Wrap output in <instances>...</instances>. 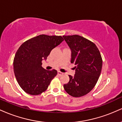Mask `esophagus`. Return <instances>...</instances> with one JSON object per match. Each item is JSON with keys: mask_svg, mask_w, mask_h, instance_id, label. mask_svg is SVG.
<instances>
[{"mask_svg": "<svg viewBox=\"0 0 122 122\" xmlns=\"http://www.w3.org/2000/svg\"><path fill=\"white\" fill-rule=\"evenodd\" d=\"M58 75L59 76H61V75H63V73L60 72V71H58Z\"/></svg>", "mask_w": 122, "mask_h": 122, "instance_id": "esophagus-1", "label": "esophagus"}]
</instances>
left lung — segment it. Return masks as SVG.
<instances>
[{
    "label": "left lung",
    "mask_w": 122,
    "mask_h": 122,
    "mask_svg": "<svg viewBox=\"0 0 122 122\" xmlns=\"http://www.w3.org/2000/svg\"><path fill=\"white\" fill-rule=\"evenodd\" d=\"M71 50V63L75 64L74 76L64 85L65 91L75 97L84 96L94 88L101 73L103 61L96 45L78 36H64Z\"/></svg>",
    "instance_id": "1"
}]
</instances>
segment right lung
Segmentation results:
<instances>
[{
    "mask_svg": "<svg viewBox=\"0 0 122 122\" xmlns=\"http://www.w3.org/2000/svg\"><path fill=\"white\" fill-rule=\"evenodd\" d=\"M64 41L61 36L42 34L22 43L15 54L14 72L16 80L26 93L38 95L45 92L57 74L55 69L42 66L50 51Z\"/></svg>",
    "mask_w": 122,
    "mask_h": 122,
    "instance_id": "right-lung-1",
    "label": "right lung"
}]
</instances>
